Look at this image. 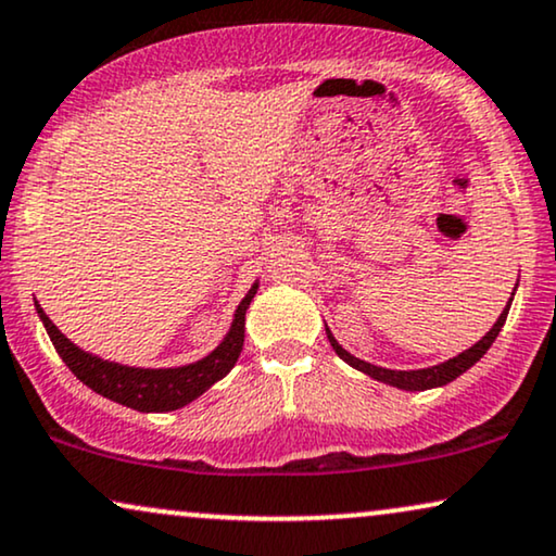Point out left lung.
Wrapping results in <instances>:
<instances>
[{
  "label": "left lung",
  "mask_w": 556,
  "mask_h": 556,
  "mask_svg": "<svg viewBox=\"0 0 556 556\" xmlns=\"http://www.w3.org/2000/svg\"><path fill=\"white\" fill-rule=\"evenodd\" d=\"M510 301H514V295H510ZM510 301L508 306L503 308V314L498 316V321L493 324V329L488 331L485 337L478 344H472L470 350L459 352L457 357L446 359L442 365H434V367H424V370H386V367H378V365H370L365 363V359H357L355 355H350L348 350H342V344L331 337V331L327 329V337L331 342V348H334L337 355H340L344 363L355 367V370L370 375V378L380 380V383H388V386H395V388H403V391H427V388H437V386H446L452 383L454 378H459L465 370H470V367L478 363V359L485 355L490 350V344L495 342V337H498V331L503 329V324H506V316H508V308H510Z\"/></svg>",
  "instance_id": "1"
}]
</instances>
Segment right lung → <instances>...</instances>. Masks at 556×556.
I'll return each instance as SVG.
<instances>
[{
  "instance_id": "add662e5",
  "label": "right lung",
  "mask_w": 556,
  "mask_h": 556,
  "mask_svg": "<svg viewBox=\"0 0 556 556\" xmlns=\"http://www.w3.org/2000/svg\"><path fill=\"white\" fill-rule=\"evenodd\" d=\"M255 291L257 283L250 288L242 304L237 306L229 334L212 355L199 359V363L165 367V370H142V367H127L89 355V352L78 350L66 334H61V329L48 319V314L42 312L38 301H35V308H38V316L46 324V331L55 352L84 386H89L93 393L104 395V399L114 403L148 414V410H176L186 406V403L199 399L206 388H212L216 380H222L232 370L244 344V312H248Z\"/></svg>"
}]
</instances>
